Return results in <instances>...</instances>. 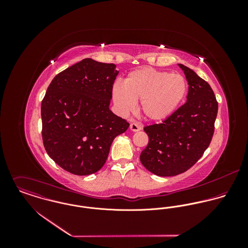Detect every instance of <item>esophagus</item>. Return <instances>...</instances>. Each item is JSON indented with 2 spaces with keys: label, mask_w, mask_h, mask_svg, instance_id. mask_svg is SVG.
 <instances>
[{
  "label": "esophagus",
  "mask_w": 248,
  "mask_h": 248,
  "mask_svg": "<svg viewBox=\"0 0 248 248\" xmlns=\"http://www.w3.org/2000/svg\"><path fill=\"white\" fill-rule=\"evenodd\" d=\"M130 129L133 131V132H139V131H140L141 130V126L140 125V124H138V123H132L131 125H130Z\"/></svg>",
  "instance_id": "34e87169"
}]
</instances>
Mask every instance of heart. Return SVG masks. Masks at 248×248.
I'll use <instances>...</instances> for the list:
<instances>
[{"label":"heart","instance_id":"b5f03b06","mask_svg":"<svg viewBox=\"0 0 248 248\" xmlns=\"http://www.w3.org/2000/svg\"><path fill=\"white\" fill-rule=\"evenodd\" d=\"M188 84L179 73L145 67L130 72L124 84L112 86V99L121 113H128L140 100L142 114L150 120H162L171 115L184 100Z\"/></svg>","mask_w":248,"mask_h":248}]
</instances>
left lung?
<instances>
[{"label": "left lung", "mask_w": 248, "mask_h": 248, "mask_svg": "<svg viewBox=\"0 0 248 248\" xmlns=\"http://www.w3.org/2000/svg\"><path fill=\"white\" fill-rule=\"evenodd\" d=\"M189 85L187 102L160 124L146 126L149 143L140 161L151 173L172 177L186 172L209 147L215 131L217 101L210 85L179 64Z\"/></svg>", "instance_id": "8db88e82"}]
</instances>
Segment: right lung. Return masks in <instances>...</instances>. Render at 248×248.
Returning a JSON list of instances; mask_svg holds the SVG:
<instances>
[{"label":"right lung","mask_w":248,"mask_h":248,"mask_svg":"<svg viewBox=\"0 0 248 248\" xmlns=\"http://www.w3.org/2000/svg\"><path fill=\"white\" fill-rule=\"evenodd\" d=\"M114 64L83 59L58 73L42 100V138L47 155L77 176L99 171L110 145L130 124L109 109Z\"/></svg>","instance_id":"right-lung-1"}]
</instances>
